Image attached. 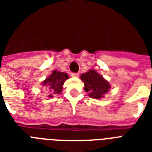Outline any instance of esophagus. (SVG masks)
I'll use <instances>...</instances> for the list:
<instances>
[{"instance_id":"34e87169","label":"esophagus","mask_w":152,"mask_h":152,"mask_svg":"<svg viewBox=\"0 0 152 152\" xmlns=\"http://www.w3.org/2000/svg\"><path fill=\"white\" fill-rule=\"evenodd\" d=\"M71 76H72V77H78L79 74L76 73V72H72V73H71Z\"/></svg>"}]
</instances>
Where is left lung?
<instances>
[{"label": "left lung", "instance_id": "1", "mask_svg": "<svg viewBox=\"0 0 152 152\" xmlns=\"http://www.w3.org/2000/svg\"><path fill=\"white\" fill-rule=\"evenodd\" d=\"M80 79L84 83L85 91H87L88 95L92 98H103L111 88L109 83L95 70L91 69L83 73Z\"/></svg>", "mask_w": 152, "mask_h": 152}]
</instances>
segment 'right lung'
I'll return each instance as SVG.
<instances>
[{"mask_svg": "<svg viewBox=\"0 0 152 152\" xmlns=\"http://www.w3.org/2000/svg\"><path fill=\"white\" fill-rule=\"evenodd\" d=\"M68 78L69 76L67 73L55 70L50 74V76H48L46 80L42 82L41 85L46 87V88L50 91V94L48 95V97H53L54 95L58 94L62 91L64 83Z\"/></svg>", "mask_w": 152, "mask_h": 152, "instance_id": "right-lung-1", "label": "right lung"}]
</instances>
